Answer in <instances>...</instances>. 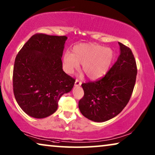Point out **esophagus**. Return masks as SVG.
Returning <instances> with one entry per match:
<instances>
[{
  "label": "esophagus",
  "instance_id": "1",
  "mask_svg": "<svg viewBox=\"0 0 155 155\" xmlns=\"http://www.w3.org/2000/svg\"><path fill=\"white\" fill-rule=\"evenodd\" d=\"M82 84V82L80 81L79 80H75V86H80V85H81Z\"/></svg>",
  "mask_w": 155,
  "mask_h": 155
}]
</instances>
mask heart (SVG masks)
Here are the masks:
<instances>
[{"mask_svg": "<svg viewBox=\"0 0 155 155\" xmlns=\"http://www.w3.org/2000/svg\"><path fill=\"white\" fill-rule=\"evenodd\" d=\"M114 60L111 48L91 44L75 46L73 53L67 52L63 56V67L66 73H73L82 64V71L92 80L101 77L109 71Z\"/></svg>", "mask_w": 155, "mask_h": 155, "instance_id": "1", "label": "heart"}]
</instances>
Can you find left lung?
<instances>
[{"mask_svg":"<svg viewBox=\"0 0 155 155\" xmlns=\"http://www.w3.org/2000/svg\"><path fill=\"white\" fill-rule=\"evenodd\" d=\"M120 55L108 73L94 82L82 84L84 96L78 107L84 117L104 122L115 117L126 107L132 95L137 65L132 51L118 42Z\"/></svg>","mask_w":155,"mask_h":155,"instance_id":"obj_1","label":"left lung"}]
</instances>
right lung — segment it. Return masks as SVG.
<instances>
[{
	"label": "right lung",
	"mask_w": 155,
	"mask_h": 155,
	"mask_svg": "<svg viewBox=\"0 0 155 155\" xmlns=\"http://www.w3.org/2000/svg\"><path fill=\"white\" fill-rule=\"evenodd\" d=\"M65 36L36 34L25 44L15 61L13 92L21 109L36 118L49 116L59 99L71 92L75 80L63 71Z\"/></svg>",
	"instance_id": "1"
}]
</instances>
